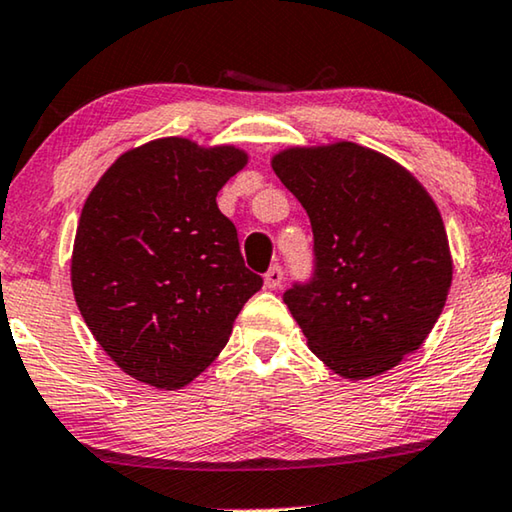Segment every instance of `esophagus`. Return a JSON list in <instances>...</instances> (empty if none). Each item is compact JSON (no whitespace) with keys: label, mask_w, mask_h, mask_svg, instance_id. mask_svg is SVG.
Masks as SVG:
<instances>
[{"label":"esophagus","mask_w":512,"mask_h":512,"mask_svg":"<svg viewBox=\"0 0 512 512\" xmlns=\"http://www.w3.org/2000/svg\"><path fill=\"white\" fill-rule=\"evenodd\" d=\"M282 269L278 264H273L269 271H266V275H264V285L269 287V289H278L280 287V282H282Z\"/></svg>","instance_id":"1"}]
</instances>
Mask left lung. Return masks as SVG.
Listing matches in <instances>:
<instances>
[{
    "label": "left lung",
    "instance_id": "8db88e82",
    "mask_svg": "<svg viewBox=\"0 0 512 512\" xmlns=\"http://www.w3.org/2000/svg\"><path fill=\"white\" fill-rule=\"evenodd\" d=\"M271 166L312 223V278L282 296L307 346L351 380L396 367L433 330L453 278L433 198L351 141L282 150Z\"/></svg>",
    "mask_w": 512,
    "mask_h": 512
}]
</instances>
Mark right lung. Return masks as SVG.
<instances>
[{
  "label": "right lung",
  "instance_id": "add662e5",
  "mask_svg": "<svg viewBox=\"0 0 512 512\" xmlns=\"http://www.w3.org/2000/svg\"><path fill=\"white\" fill-rule=\"evenodd\" d=\"M248 164L234 145L157 139L113 161L88 193L72 291L109 358L157 389L189 385L230 339L262 278L243 264L218 191Z\"/></svg>",
  "mask_w": 512,
  "mask_h": 512
}]
</instances>
